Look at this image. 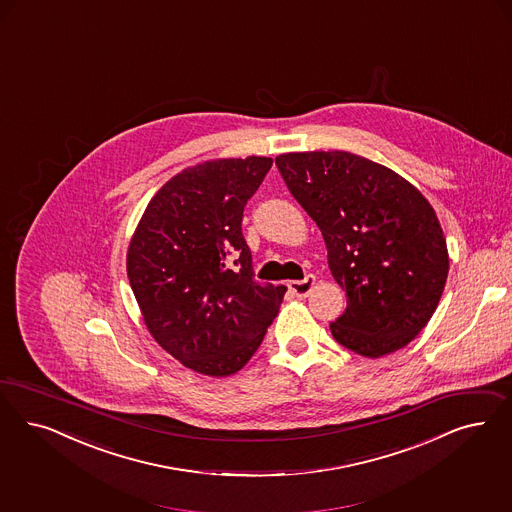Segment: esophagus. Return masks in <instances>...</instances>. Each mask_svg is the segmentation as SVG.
Returning <instances> with one entry per match:
<instances>
[{
  "label": "esophagus",
  "instance_id": "obj_1",
  "mask_svg": "<svg viewBox=\"0 0 512 512\" xmlns=\"http://www.w3.org/2000/svg\"><path fill=\"white\" fill-rule=\"evenodd\" d=\"M314 285H316V276H306L304 280H295V282L287 283V287H289V291L295 295V297H308L310 295V291L314 289Z\"/></svg>",
  "mask_w": 512,
  "mask_h": 512
}]
</instances>
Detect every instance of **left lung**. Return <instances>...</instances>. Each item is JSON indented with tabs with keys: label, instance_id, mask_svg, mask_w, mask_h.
<instances>
[{
	"label": "left lung",
	"instance_id": "8db88e82",
	"mask_svg": "<svg viewBox=\"0 0 512 512\" xmlns=\"http://www.w3.org/2000/svg\"><path fill=\"white\" fill-rule=\"evenodd\" d=\"M276 166L346 291L336 342L371 359L405 348L437 310L450 266L433 206L405 177L346 151L283 153Z\"/></svg>",
	"mask_w": 512,
	"mask_h": 512
}]
</instances>
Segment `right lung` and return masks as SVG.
Segmentation results:
<instances>
[{"label": "right lung", "mask_w": 512, "mask_h": 512, "mask_svg": "<svg viewBox=\"0 0 512 512\" xmlns=\"http://www.w3.org/2000/svg\"><path fill=\"white\" fill-rule=\"evenodd\" d=\"M272 159L206 160L179 172L147 204L126 253L141 316L187 369L230 376L257 352L285 287L253 280L242 234L247 200Z\"/></svg>", "instance_id": "1"}]
</instances>
